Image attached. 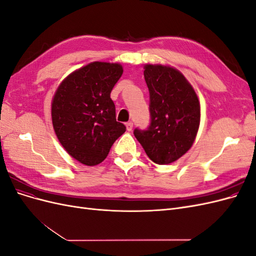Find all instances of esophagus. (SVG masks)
Listing matches in <instances>:
<instances>
[{
    "mask_svg": "<svg viewBox=\"0 0 256 256\" xmlns=\"http://www.w3.org/2000/svg\"><path fill=\"white\" fill-rule=\"evenodd\" d=\"M132 127H134V124H132V122H126V128H127V130H128V131H131V130H132Z\"/></svg>",
    "mask_w": 256,
    "mask_h": 256,
    "instance_id": "34e87169",
    "label": "esophagus"
}]
</instances>
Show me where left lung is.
I'll list each match as a JSON object with an SVG mask.
<instances>
[{
  "instance_id": "8db88e82",
  "label": "left lung",
  "mask_w": 256,
  "mask_h": 256,
  "mask_svg": "<svg viewBox=\"0 0 256 256\" xmlns=\"http://www.w3.org/2000/svg\"><path fill=\"white\" fill-rule=\"evenodd\" d=\"M144 69L150 124L146 130L134 129V134L152 161L168 164L187 152L196 140L200 102L192 85L177 69L150 64Z\"/></svg>"
}]
</instances>
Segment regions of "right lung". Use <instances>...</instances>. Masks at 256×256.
Wrapping results in <instances>:
<instances>
[{"label": "right lung", "mask_w": 256, "mask_h": 256, "mask_svg": "<svg viewBox=\"0 0 256 256\" xmlns=\"http://www.w3.org/2000/svg\"><path fill=\"white\" fill-rule=\"evenodd\" d=\"M122 74V67L118 63L92 62L69 74L54 94V131L65 150L82 164L102 162L126 131L125 125L116 120L110 97Z\"/></svg>", "instance_id": "add662e5"}]
</instances>
